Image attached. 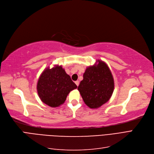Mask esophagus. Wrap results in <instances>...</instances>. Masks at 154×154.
<instances>
[{
    "instance_id": "1",
    "label": "esophagus",
    "mask_w": 154,
    "mask_h": 154,
    "mask_svg": "<svg viewBox=\"0 0 154 154\" xmlns=\"http://www.w3.org/2000/svg\"><path fill=\"white\" fill-rule=\"evenodd\" d=\"M75 84H76V85H77V86H79V81H75Z\"/></svg>"
}]
</instances>
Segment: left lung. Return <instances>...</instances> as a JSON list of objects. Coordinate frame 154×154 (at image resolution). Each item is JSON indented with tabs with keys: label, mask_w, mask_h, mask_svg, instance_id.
<instances>
[{
	"label": "left lung",
	"mask_w": 154,
	"mask_h": 154,
	"mask_svg": "<svg viewBox=\"0 0 154 154\" xmlns=\"http://www.w3.org/2000/svg\"><path fill=\"white\" fill-rule=\"evenodd\" d=\"M78 90L85 104L91 109H98L110 100L114 89V81L109 67L98 60L86 68Z\"/></svg>",
	"instance_id": "8db88e82"
}]
</instances>
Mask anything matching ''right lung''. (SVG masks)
I'll use <instances>...</instances> for the list:
<instances>
[{
	"mask_svg": "<svg viewBox=\"0 0 154 154\" xmlns=\"http://www.w3.org/2000/svg\"><path fill=\"white\" fill-rule=\"evenodd\" d=\"M77 88L61 66L56 65L45 69L40 76L37 90L38 96L45 104L58 107L64 103L71 91Z\"/></svg>",
	"mask_w": 154,
	"mask_h": 154,
	"instance_id": "add662e5",
	"label": "right lung"
}]
</instances>
